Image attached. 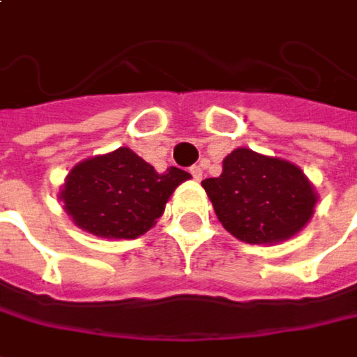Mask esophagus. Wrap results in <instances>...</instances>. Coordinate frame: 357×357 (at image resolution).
Masks as SVG:
<instances>
[{
	"label": "esophagus",
	"instance_id": "34e87169",
	"mask_svg": "<svg viewBox=\"0 0 357 357\" xmlns=\"http://www.w3.org/2000/svg\"><path fill=\"white\" fill-rule=\"evenodd\" d=\"M190 174H192L195 181H201V178H203V169L195 165V167H190Z\"/></svg>",
	"mask_w": 357,
	"mask_h": 357
}]
</instances>
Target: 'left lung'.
<instances>
[{
    "mask_svg": "<svg viewBox=\"0 0 357 357\" xmlns=\"http://www.w3.org/2000/svg\"><path fill=\"white\" fill-rule=\"evenodd\" d=\"M201 185L225 229L249 245H277L295 237L312 221L319 199L297 165L243 146L225 156L217 178Z\"/></svg>",
    "mask_w": 357,
    "mask_h": 357,
    "instance_id": "8db88e82",
    "label": "left lung"
}]
</instances>
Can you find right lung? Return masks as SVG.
Segmentation results:
<instances>
[{
	"instance_id": "obj_1",
	"label": "right lung",
	"mask_w": 357,
	"mask_h": 357,
	"mask_svg": "<svg viewBox=\"0 0 357 357\" xmlns=\"http://www.w3.org/2000/svg\"><path fill=\"white\" fill-rule=\"evenodd\" d=\"M188 178L176 167L156 172L120 146L72 167L58 197L82 231L100 239H136L156 225L174 188Z\"/></svg>"
}]
</instances>
